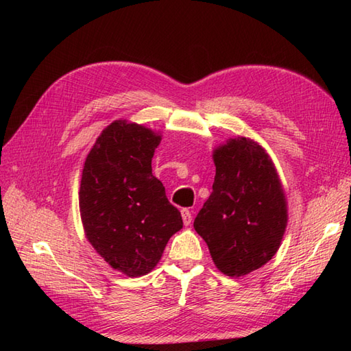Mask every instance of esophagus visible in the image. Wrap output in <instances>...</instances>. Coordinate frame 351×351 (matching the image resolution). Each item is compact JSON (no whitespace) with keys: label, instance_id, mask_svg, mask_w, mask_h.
Returning a JSON list of instances; mask_svg holds the SVG:
<instances>
[{"label":"esophagus","instance_id":"esophagus-1","mask_svg":"<svg viewBox=\"0 0 351 351\" xmlns=\"http://www.w3.org/2000/svg\"><path fill=\"white\" fill-rule=\"evenodd\" d=\"M181 215H182V221L185 226H190V223L193 220V215H191V211L187 210V208H184V210H181Z\"/></svg>","mask_w":351,"mask_h":351}]
</instances>
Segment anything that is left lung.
I'll return each instance as SVG.
<instances>
[{
  "instance_id": "obj_1",
  "label": "left lung",
  "mask_w": 351,
  "mask_h": 351,
  "mask_svg": "<svg viewBox=\"0 0 351 351\" xmlns=\"http://www.w3.org/2000/svg\"><path fill=\"white\" fill-rule=\"evenodd\" d=\"M213 193L195 219L219 270L240 278L279 250L288 223L285 191L274 162L258 141L228 138L213 151Z\"/></svg>"
}]
</instances>
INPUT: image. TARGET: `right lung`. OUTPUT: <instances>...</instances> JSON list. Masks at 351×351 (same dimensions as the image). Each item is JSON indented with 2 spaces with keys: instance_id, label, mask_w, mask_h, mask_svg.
<instances>
[{
  "instance_id": "1",
  "label": "right lung",
  "mask_w": 351,
  "mask_h": 351,
  "mask_svg": "<svg viewBox=\"0 0 351 351\" xmlns=\"http://www.w3.org/2000/svg\"><path fill=\"white\" fill-rule=\"evenodd\" d=\"M160 132L114 121L88 152L80 185L86 238L104 261L130 278L160 263L170 237L182 228L162 182L152 175Z\"/></svg>"
}]
</instances>
